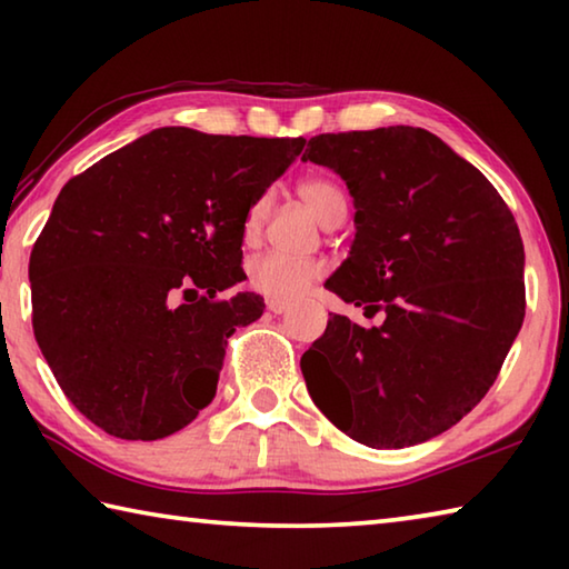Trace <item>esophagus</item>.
Returning <instances> with one entry per match:
<instances>
[{
    "label": "esophagus",
    "instance_id": "34e87169",
    "mask_svg": "<svg viewBox=\"0 0 569 569\" xmlns=\"http://www.w3.org/2000/svg\"><path fill=\"white\" fill-rule=\"evenodd\" d=\"M266 308L271 313H286L288 311V303L286 301H273V298H271V301H266Z\"/></svg>",
    "mask_w": 569,
    "mask_h": 569
}]
</instances>
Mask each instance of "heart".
Instances as JSON below:
<instances>
[{"label": "heart", "instance_id": "obj_1", "mask_svg": "<svg viewBox=\"0 0 569 569\" xmlns=\"http://www.w3.org/2000/svg\"><path fill=\"white\" fill-rule=\"evenodd\" d=\"M298 196L311 210L313 218L321 226L341 223L346 213V198L343 190L329 178H306L298 182ZM271 210V200L268 196L256 198L243 218V238L256 240L261 236L263 223ZM323 273V266L311 258H291L281 253H266L258 256L248 266V283L253 291L263 293L273 301H293L296 296L306 291V286L316 281Z\"/></svg>", "mask_w": 569, "mask_h": 569}]
</instances>
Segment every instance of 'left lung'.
<instances>
[{
    "mask_svg": "<svg viewBox=\"0 0 569 569\" xmlns=\"http://www.w3.org/2000/svg\"><path fill=\"white\" fill-rule=\"evenodd\" d=\"M303 160L353 198L349 258L323 286L381 326L329 313L301 356L308 393L371 449L439 437L492 387L525 321V246L481 172L421 128L326 132Z\"/></svg>",
    "mask_w": 569,
    "mask_h": 569,
    "instance_id": "obj_1",
    "label": "left lung"
}]
</instances>
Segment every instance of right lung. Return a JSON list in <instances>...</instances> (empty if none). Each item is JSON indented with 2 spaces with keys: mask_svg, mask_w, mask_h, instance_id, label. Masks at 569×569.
Masks as SVG:
<instances>
[{
  "mask_svg": "<svg viewBox=\"0 0 569 569\" xmlns=\"http://www.w3.org/2000/svg\"><path fill=\"white\" fill-rule=\"evenodd\" d=\"M303 146L158 128L60 190L30 256L32 326L94 427L156 441L213 401L228 336L266 308L248 291L218 301L246 278V210Z\"/></svg>",
  "mask_w": 569,
  "mask_h": 569,
  "instance_id": "1",
  "label": "right lung"
}]
</instances>
